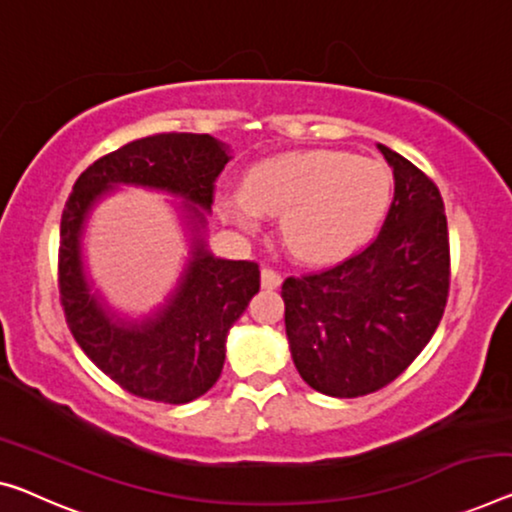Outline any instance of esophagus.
Returning a JSON list of instances; mask_svg holds the SVG:
<instances>
[{
  "instance_id": "esophagus-1",
  "label": "esophagus",
  "mask_w": 512,
  "mask_h": 512,
  "mask_svg": "<svg viewBox=\"0 0 512 512\" xmlns=\"http://www.w3.org/2000/svg\"><path fill=\"white\" fill-rule=\"evenodd\" d=\"M261 286L272 290V288H279L281 286V274L277 270H272V267H263L261 270Z\"/></svg>"
}]
</instances>
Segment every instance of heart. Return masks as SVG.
Segmentation results:
<instances>
[{"instance_id":"heart-1","label":"heart","mask_w":512,"mask_h":512,"mask_svg":"<svg viewBox=\"0 0 512 512\" xmlns=\"http://www.w3.org/2000/svg\"><path fill=\"white\" fill-rule=\"evenodd\" d=\"M217 203L222 217L245 233L261 229L265 215H281V240L290 254L304 263H336L380 229L391 203V176L371 157L286 153L254 164L245 185L224 190Z\"/></svg>"}]
</instances>
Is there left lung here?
<instances>
[{"mask_svg": "<svg viewBox=\"0 0 512 512\" xmlns=\"http://www.w3.org/2000/svg\"><path fill=\"white\" fill-rule=\"evenodd\" d=\"M377 148L393 169V201L377 238L343 263L281 286L295 368L334 398L396 380L435 334L451 283L442 194L403 155Z\"/></svg>", "mask_w": 512, "mask_h": 512, "instance_id": "1", "label": "left lung"}]
</instances>
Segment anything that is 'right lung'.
<instances>
[{
	"label": "right lung",
	"mask_w": 512,
	"mask_h": 512,
	"mask_svg": "<svg viewBox=\"0 0 512 512\" xmlns=\"http://www.w3.org/2000/svg\"><path fill=\"white\" fill-rule=\"evenodd\" d=\"M229 160V146L215 137L162 132L102 155L68 196L59 240L66 322L84 355L132 396L169 405L203 396L222 375L226 334L261 288L258 263L217 258L203 238L215 180ZM121 184L178 195L191 229V261L175 293L144 319H125L102 301L81 256L92 208Z\"/></svg>",
	"instance_id": "add662e5"
}]
</instances>
